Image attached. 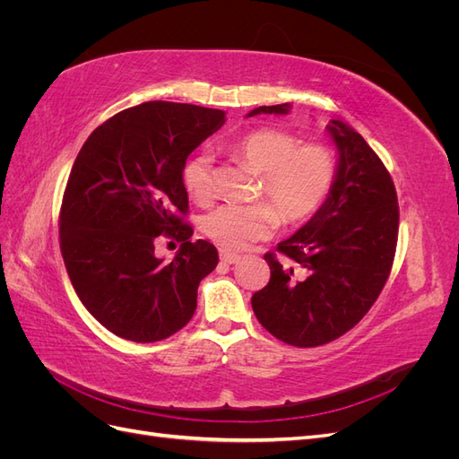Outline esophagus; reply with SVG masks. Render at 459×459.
I'll use <instances>...</instances> for the list:
<instances>
[{
    "label": "esophagus",
    "mask_w": 459,
    "mask_h": 459,
    "mask_svg": "<svg viewBox=\"0 0 459 459\" xmlns=\"http://www.w3.org/2000/svg\"><path fill=\"white\" fill-rule=\"evenodd\" d=\"M239 255H235V253H230V251H224V248H220V260L221 262H226V264H235V262H239Z\"/></svg>",
    "instance_id": "esophagus-1"
}]
</instances>
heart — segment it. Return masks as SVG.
Wrapping results in <instances>:
<instances>
[{
  "mask_svg": "<svg viewBox=\"0 0 459 459\" xmlns=\"http://www.w3.org/2000/svg\"><path fill=\"white\" fill-rule=\"evenodd\" d=\"M235 157L260 176L258 197L269 203L224 204L203 220V231L224 251H241L266 239L280 224H300L317 212L335 182V157L324 143H302L293 132L258 128L230 145ZM184 186L189 197L208 204L214 199V162L208 152H197L184 166Z\"/></svg>",
  "mask_w": 459,
  "mask_h": 459,
  "instance_id": "b5f03b06",
  "label": "heart"
}]
</instances>
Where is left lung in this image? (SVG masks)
<instances>
[{"instance_id": "left-lung-1", "label": "left lung", "mask_w": 459, "mask_h": 459, "mask_svg": "<svg viewBox=\"0 0 459 459\" xmlns=\"http://www.w3.org/2000/svg\"><path fill=\"white\" fill-rule=\"evenodd\" d=\"M289 108L258 107L248 117ZM327 132L339 152L335 182L307 224L277 245L280 256L264 255L272 275L251 300L264 329L300 349L339 339L368 314L398 241V199L385 164L344 122L331 120Z\"/></svg>"}]
</instances>
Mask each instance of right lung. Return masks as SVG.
I'll return each mask as SVG.
<instances>
[{"instance_id":"obj_1","label":"right lung","mask_w":459,"mask_h":459,"mask_svg":"<svg viewBox=\"0 0 459 459\" xmlns=\"http://www.w3.org/2000/svg\"><path fill=\"white\" fill-rule=\"evenodd\" d=\"M224 122L218 108L149 101L110 117L78 152L59 214L61 253L82 304L122 339H169L195 314L218 251L189 241L182 174ZM162 232L183 241L172 263L154 255Z\"/></svg>"}]
</instances>
